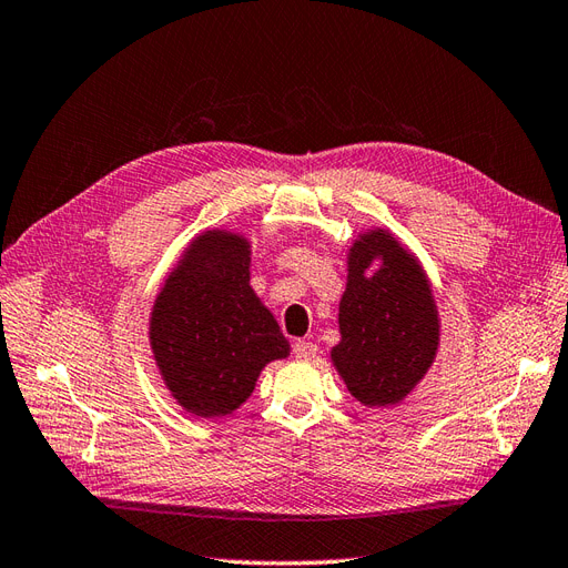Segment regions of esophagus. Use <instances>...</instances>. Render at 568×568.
Segmentation results:
<instances>
[{
	"instance_id": "34e87169",
	"label": "esophagus",
	"mask_w": 568,
	"mask_h": 568,
	"mask_svg": "<svg viewBox=\"0 0 568 568\" xmlns=\"http://www.w3.org/2000/svg\"><path fill=\"white\" fill-rule=\"evenodd\" d=\"M316 352H318V347L314 343H310V339H300V343H295V347H293V354L297 356V359H304V362L314 359Z\"/></svg>"
}]
</instances>
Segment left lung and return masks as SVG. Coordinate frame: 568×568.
Wrapping results in <instances>:
<instances>
[{
  "label": "left lung",
  "instance_id": "obj_1",
  "mask_svg": "<svg viewBox=\"0 0 568 568\" xmlns=\"http://www.w3.org/2000/svg\"><path fill=\"white\" fill-rule=\"evenodd\" d=\"M376 257L382 268L365 271ZM339 300V345L333 364L366 407H387L412 393L437 349V310L416 258L385 231L359 235L349 250Z\"/></svg>",
  "mask_w": 568,
  "mask_h": 568
}]
</instances>
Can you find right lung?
Listing matches in <instances>:
<instances>
[{"label": "right lung", "mask_w": 568, "mask_h": 568, "mask_svg": "<svg viewBox=\"0 0 568 568\" xmlns=\"http://www.w3.org/2000/svg\"><path fill=\"white\" fill-rule=\"evenodd\" d=\"M150 339L171 395L190 414L225 416L262 368L290 352L278 323L250 287V242L209 231L156 297Z\"/></svg>", "instance_id": "1"}]
</instances>
